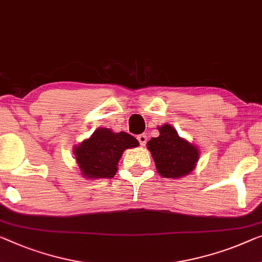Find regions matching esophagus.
I'll use <instances>...</instances> for the list:
<instances>
[{
  "label": "esophagus",
  "instance_id": "34e87169",
  "mask_svg": "<svg viewBox=\"0 0 262 262\" xmlns=\"http://www.w3.org/2000/svg\"><path fill=\"white\" fill-rule=\"evenodd\" d=\"M138 141L140 142V144H141V146H144V144L147 143L148 139H147V136L144 135V134H140V135H138Z\"/></svg>",
  "mask_w": 262,
  "mask_h": 262
}]
</instances>
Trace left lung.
Masks as SVG:
<instances>
[{
  "label": "left lung",
  "mask_w": 262,
  "mask_h": 262,
  "mask_svg": "<svg viewBox=\"0 0 262 262\" xmlns=\"http://www.w3.org/2000/svg\"><path fill=\"white\" fill-rule=\"evenodd\" d=\"M158 129L160 136L150 139L147 148L153 156L160 175L167 179L188 175L199 160L200 151L196 146L180 138L170 124H163Z\"/></svg>",
  "instance_id": "8db88e82"
}]
</instances>
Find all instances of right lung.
<instances>
[{
	"instance_id": "right-lung-1",
	"label": "right lung",
	"mask_w": 262,
	"mask_h": 262,
	"mask_svg": "<svg viewBox=\"0 0 262 262\" xmlns=\"http://www.w3.org/2000/svg\"><path fill=\"white\" fill-rule=\"evenodd\" d=\"M138 146V140L126 132L114 133L108 128H99L91 138L74 148V155L84 178L111 179L118 171L123 151Z\"/></svg>"
}]
</instances>
